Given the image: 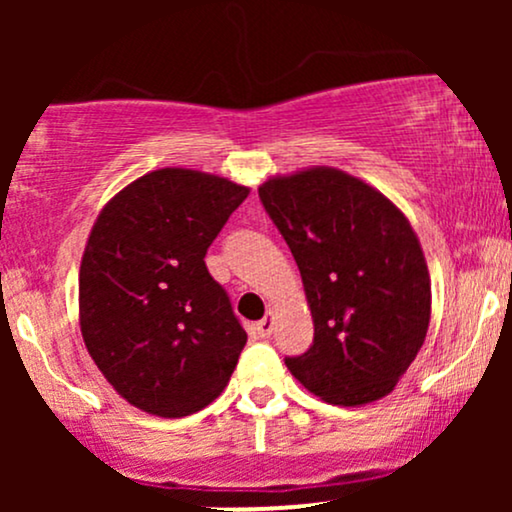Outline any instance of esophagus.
<instances>
[{
  "instance_id": "34e87169",
  "label": "esophagus",
  "mask_w": 512,
  "mask_h": 512,
  "mask_svg": "<svg viewBox=\"0 0 512 512\" xmlns=\"http://www.w3.org/2000/svg\"><path fill=\"white\" fill-rule=\"evenodd\" d=\"M255 330H257V334H260L262 339H267L269 334H272V330H274V315L272 313L264 315L262 320L255 325Z\"/></svg>"
}]
</instances>
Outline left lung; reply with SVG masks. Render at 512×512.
<instances>
[{
	"instance_id": "left-lung-1",
	"label": "left lung",
	"mask_w": 512,
	"mask_h": 512,
	"mask_svg": "<svg viewBox=\"0 0 512 512\" xmlns=\"http://www.w3.org/2000/svg\"><path fill=\"white\" fill-rule=\"evenodd\" d=\"M260 199L301 269L313 346L286 358L330 404L390 395L424 346L431 276L407 216L368 182L315 166L274 175Z\"/></svg>"
}]
</instances>
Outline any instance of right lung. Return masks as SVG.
Listing matches in <instances>:
<instances>
[{
  "instance_id": "add662e5",
  "label": "right lung",
  "mask_w": 512,
  "mask_h": 512,
  "mask_svg": "<svg viewBox=\"0 0 512 512\" xmlns=\"http://www.w3.org/2000/svg\"><path fill=\"white\" fill-rule=\"evenodd\" d=\"M250 187L190 168L151 170L105 204L79 269V325L132 407L163 419L204 409L248 334L204 255Z\"/></svg>"
}]
</instances>
